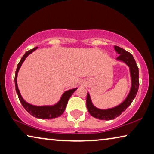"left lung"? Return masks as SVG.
I'll use <instances>...</instances> for the list:
<instances>
[{"instance_id":"8db88e82","label":"left lung","mask_w":154,"mask_h":154,"mask_svg":"<svg viewBox=\"0 0 154 154\" xmlns=\"http://www.w3.org/2000/svg\"><path fill=\"white\" fill-rule=\"evenodd\" d=\"M114 49L116 53L119 55L116 58V60L124 62L129 67L130 79H131V87H130L128 94L127 95L123 102L118 106L106 109H101L96 107L92 102L89 92L87 93L86 106L88 111L94 118L101 119V120H111L120 116L122 112L126 110L133 101L139 90V69H138L133 56L118 46H114Z\"/></svg>"}]
</instances>
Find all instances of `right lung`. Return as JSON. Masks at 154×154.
<instances>
[{"instance_id": "obj_1", "label": "right lung", "mask_w": 154, "mask_h": 154, "mask_svg": "<svg viewBox=\"0 0 154 154\" xmlns=\"http://www.w3.org/2000/svg\"><path fill=\"white\" fill-rule=\"evenodd\" d=\"M38 48V47L33 48L30 50L28 51L24 54V55L23 56L22 59L20 60V61L17 64L16 71H15V90H16L17 94L19 98V100L20 101L21 104L22 106H24V108L26 110L28 113L30 115H32V116L36 118L39 119H53L58 118V117L60 116L61 115L64 113L65 109L66 107L68 100H69V98L72 96L75 90L77 89V88H73V89H71L69 90L65 91V92L62 94L60 98L58 103L54 104L53 105H43V106H36L32 105L27 103L23 97L21 95L20 90L18 89L17 86V74L18 72L20 71V67L22 66L23 62H24L26 58L30 55V54H32L33 51H35L36 49Z\"/></svg>"}]
</instances>
